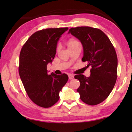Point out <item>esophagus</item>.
<instances>
[{"mask_svg":"<svg viewBox=\"0 0 132 132\" xmlns=\"http://www.w3.org/2000/svg\"><path fill=\"white\" fill-rule=\"evenodd\" d=\"M74 78V76L72 74H69V79H73V78Z\"/></svg>","mask_w":132,"mask_h":132,"instance_id":"1","label":"esophagus"}]
</instances>
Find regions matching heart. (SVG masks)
<instances>
[{"label": "heart", "instance_id": "1", "mask_svg": "<svg viewBox=\"0 0 132 132\" xmlns=\"http://www.w3.org/2000/svg\"><path fill=\"white\" fill-rule=\"evenodd\" d=\"M78 43H78V42L77 41H76V40H70L69 41V46L70 47L71 46H73V45H74L77 44ZM59 49H60V46H58L57 50H59Z\"/></svg>", "mask_w": 132, "mask_h": 132}]
</instances>
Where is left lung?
Returning a JSON list of instances; mask_svg holds the SVG:
<instances>
[{"mask_svg":"<svg viewBox=\"0 0 132 132\" xmlns=\"http://www.w3.org/2000/svg\"><path fill=\"white\" fill-rule=\"evenodd\" d=\"M68 33L77 38L83 48V62L91 67V75H75L80 82L77 91L80 99L87 104L97 105L108 97L117 79V57L116 53L104 33L89 27L71 28Z\"/></svg>","mask_w":132,"mask_h":132,"instance_id":"obj_1","label":"left lung"}]
</instances>
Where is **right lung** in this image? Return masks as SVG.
<instances>
[{
  "instance_id": "add662e5",
  "label": "right lung",
  "mask_w": 132,
  "mask_h": 132,
  "mask_svg": "<svg viewBox=\"0 0 132 132\" xmlns=\"http://www.w3.org/2000/svg\"><path fill=\"white\" fill-rule=\"evenodd\" d=\"M68 28H47L35 32L22 47L19 57L20 77L29 97L37 105L49 108L57 103L68 75L47 74V65L56 54L57 43Z\"/></svg>"
}]
</instances>
